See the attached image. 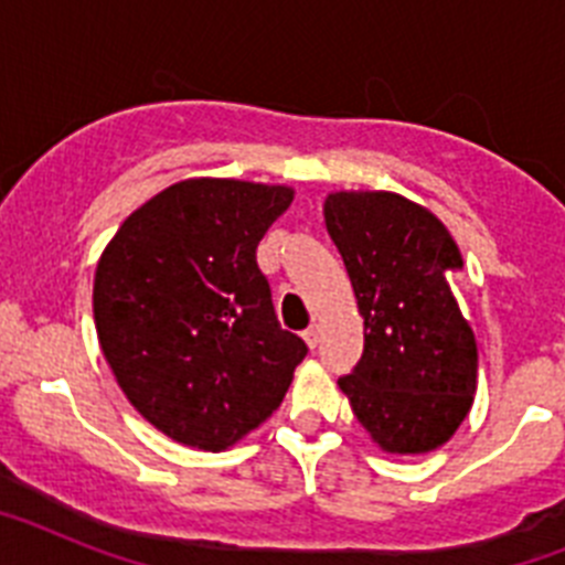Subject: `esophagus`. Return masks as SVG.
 Instances as JSON below:
<instances>
[{
  "label": "esophagus",
  "instance_id": "34e87169",
  "mask_svg": "<svg viewBox=\"0 0 565 565\" xmlns=\"http://www.w3.org/2000/svg\"><path fill=\"white\" fill-rule=\"evenodd\" d=\"M302 337H306L308 348H317L319 339H322V328H319V326H311V328H308L306 333H302Z\"/></svg>",
  "mask_w": 565,
  "mask_h": 565
}]
</instances>
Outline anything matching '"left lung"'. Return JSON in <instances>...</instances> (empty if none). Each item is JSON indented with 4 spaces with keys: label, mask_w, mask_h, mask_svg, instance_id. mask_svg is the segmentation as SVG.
<instances>
[{
    "label": "left lung",
    "mask_w": 565,
    "mask_h": 565,
    "mask_svg": "<svg viewBox=\"0 0 565 565\" xmlns=\"http://www.w3.org/2000/svg\"><path fill=\"white\" fill-rule=\"evenodd\" d=\"M326 226L364 319L362 359L339 379L353 416L384 452L438 450L478 387L476 333L450 288L463 266L456 239L396 192H331Z\"/></svg>",
    "instance_id": "1"
}]
</instances>
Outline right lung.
Wrapping results in <instances>:
<instances>
[{
  "label": "right lung",
  "instance_id": "add662e5",
  "mask_svg": "<svg viewBox=\"0 0 565 565\" xmlns=\"http://www.w3.org/2000/svg\"><path fill=\"white\" fill-rule=\"evenodd\" d=\"M291 201V186L189 178L135 209L98 259L104 359L135 411L183 447L221 452L257 430L306 359L257 266Z\"/></svg>",
  "mask_w": 565,
  "mask_h": 565
}]
</instances>
